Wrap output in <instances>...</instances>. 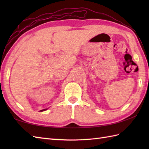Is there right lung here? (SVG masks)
I'll list each match as a JSON object with an SVG mask.
<instances>
[{"instance_id":"right-lung-1","label":"right lung","mask_w":149,"mask_h":149,"mask_svg":"<svg viewBox=\"0 0 149 149\" xmlns=\"http://www.w3.org/2000/svg\"><path fill=\"white\" fill-rule=\"evenodd\" d=\"M47 109H42V110H41V111H45V110H47Z\"/></svg>"}]
</instances>
